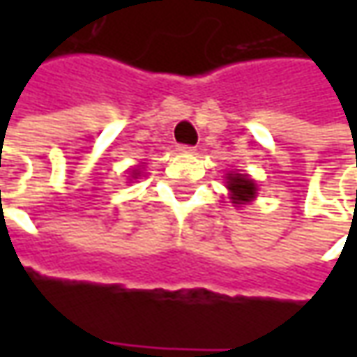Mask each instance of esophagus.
Instances as JSON below:
<instances>
[{
	"instance_id": "34e87169",
	"label": "esophagus",
	"mask_w": 357,
	"mask_h": 357,
	"mask_svg": "<svg viewBox=\"0 0 357 357\" xmlns=\"http://www.w3.org/2000/svg\"><path fill=\"white\" fill-rule=\"evenodd\" d=\"M178 151H181V153H192L195 146H190V144H178Z\"/></svg>"
}]
</instances>
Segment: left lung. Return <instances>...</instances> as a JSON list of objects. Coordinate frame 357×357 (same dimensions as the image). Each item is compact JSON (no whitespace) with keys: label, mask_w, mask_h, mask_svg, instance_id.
Listing matches in <instances>:
<instances>
[{"label":"left lung","mask_w":357,"mask_h":357,"mask_svg":"<svg viewBox=\"0 0 357 357\" xmlns=\"http://www.w3.org/2000/svg\"><path fill=\"white\" fill-rule=\"evenodd\" d=\"M228 188L232 192L234 204H244L256 197V186L244 174H228Z\"/></svg>","instance_id":"1"}]
</instances>
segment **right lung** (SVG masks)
<instances>
[{
  "label": "right lung",
  "instance_id": "right-lung-1",
  "mask_svg": "<svg viewBox=\"0 0 357 357\" xmlns=\"http://www.w3.org/2000/svg\"><path fill=\"white\" fill-rule=\"evenodd\" d=\"M135 174H139V172H135Z\"/></svg>",
  "mask_w": 357,
  "mask_h": 357
}]
</instances>
